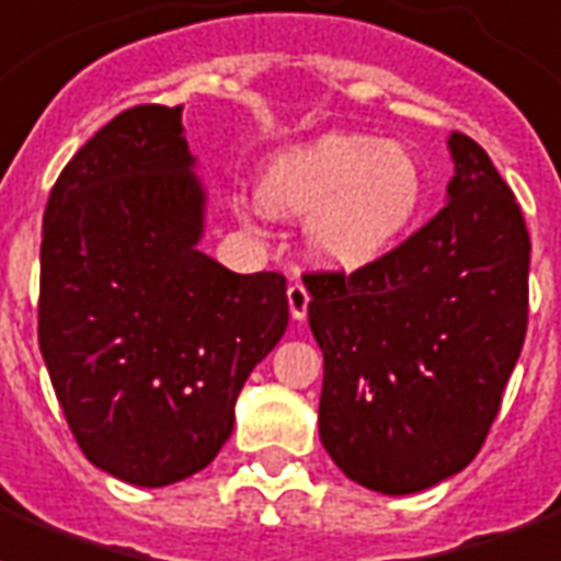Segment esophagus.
<instances>
[{"mask_svg": "<svg viewBox=\"0 0 561 561\" xmlns=\"http://www.w3.org/2000/svg\"><path fill=\"white\" fill-rule=\"evenodd\" d=\"M288 309H291L294 321H302L306 318V309H309V291L302 288L300 282H294L288 288Z\"/></svg>", "mask_w": 561, "mask_h": 561, "instance_id": "1", "label": "esophagus"}]
</instances>
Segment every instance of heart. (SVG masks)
Listing matches in <instances>:
<instances>
[{"label":"heart","mask_w":561,"mask_h":561,"mask_svg":"<svg viewBox=\"0 0 561 561\" xmlns=\"http://www.w3.org/2000/svg\"><path fill=\"white\" fill-rule=\"evenodd\" d=\"M425 196L416 153L363 133H327L273 153L259 181L267 214L309 217L306 249L335 273L383 261L413 231Z\"/></svg>","instance_id":"1"}]
</instances>
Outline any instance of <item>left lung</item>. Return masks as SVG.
I'll use <instances>...</instances> for the list:
<instances>
[{
    "instance_id": "left-lung-1",
    "label": "left lung",
    "mask_w": 561,
    "mask_h": 561,
    "mask_svg": "<svg viewBox=\"0 0 561 561\" xmlns=\"http://www.w3.org/2000/svg\"><path fill=\"white\" fill-rule=\"evenodd\" d=\"M446 145L455 175L428 226L351 276H302L323 449L386 496L428 491L479 455L526 335L524 214L481 145Z\"/></svg>"
}]
</instances>
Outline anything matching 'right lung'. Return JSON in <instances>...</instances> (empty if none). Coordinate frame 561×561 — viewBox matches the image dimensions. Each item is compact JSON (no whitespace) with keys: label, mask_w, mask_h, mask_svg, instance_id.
<instances>
[{"label":"right lung","mask_w":561,"mask_h":561,"mask_svg":"<svg viewBox=\"0 0 561 561\" xmlns=\"http://www.w3.org/2000/svg\"><path fill=\"white\" fill-rule=\"evenodd\" d=\"M184 106H133L82 145L44 210L37 342L85 458L136 488L205 470L252 368L288 330L279 273L205 255Z\"/></svg>","instance_id":"add662e5"}]
</instances>
